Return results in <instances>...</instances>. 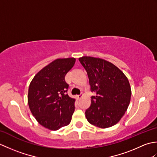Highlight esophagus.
Instances as JSON below:
<instances>
[{
  "instance_id": "esophagus-1",
  "label": "esophagus",
  "mask_w": 157,
  "mask_h": 157,
  "mask_svg": "<svg viewBox=\"0 0 157 157\" xmlns=\"http://www.w3.org/2000/svg\"><path fill=\"white\" fill-rule=\"evenodd\" d=\"M77 97H78V99H81V98L83 97V94H79V95H78V96H77Z\"/></svg>"
}]
</instances>
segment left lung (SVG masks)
Returning a JSON list of instances; mask_svg holds the SVG:
<instances>
[{
	"instance_id": "1",
	"label": "left lung",
	"mask_w": 157,
	"mask_h": 157,
	"mask_svg": "<svg viewBox=\"0 0 157 157\" xmlns=\"http://www.w3.org/2000/svg\"><path fill=\"white\" fill-rule=\"evenodd\" d=\"M79 61L86 69L91 91V105L85 112L90 124L107 128L117 123L128 108L132 91L128 79L118 67L106 60L82 56Z\"/></svg>"
}]
</instances>
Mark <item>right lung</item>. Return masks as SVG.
Listing matches in <instances>:
<instances>
[{
    "label": "right lung",
    "mask_w": 157,
    "mask_h": 157,
    "mask_svg": "<svg viewBox=\"0 0 157 157\" xmlns=\"http://www.w3.org/2000/svg\"><path fill=\"white\" fill-rule=\"evenodd\" d=\"M75 63V58L56 59L42 69L29 84V109L46 128L55 131L71 122L75 100L67 94L69 85L65 77Z\"/></svg>",
    "instance_id": "right-lung-1"
}]
</instances>
